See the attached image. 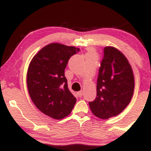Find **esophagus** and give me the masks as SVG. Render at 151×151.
<instances>
[{"label": "esophagus", "mask_w": 151, "mask_h": 151, "mask_svg": "<svg viewBox=\"0 0 151 151\" xmlns=\"http://www.w3.org/2000/svg\"><path fill=\"white\" fill-rule=\"evenodd\" d=\"M77 95L79 96V97H81V96H82V95H83V91H82V90H81V91H78Z\"/></svg>", "instance_id": "obj_1"}]
</instances>
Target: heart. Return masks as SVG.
I'll return each instance as SVG.
<instances>
[{
	"label": "heart",
	"mask_w": 151,
	"mask_h": 151,
	"mask_svg": "<svg viewBox=\"0 0 151 151\" xmlns=\"http://www.w3.org/2000/svg\"><path fill=\"white\" fill-rule=\"evenodd\" d=\"M89 53H93V52H92V50H89V52L88 53V54H89Z\"/></svg>",
	"instance_id": "obj_1"
}]
</instances>
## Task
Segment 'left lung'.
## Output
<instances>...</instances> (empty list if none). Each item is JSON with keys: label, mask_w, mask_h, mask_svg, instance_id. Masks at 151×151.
Returning <instances> with one entry per match:
<instances>
[{"label": "left lung", "mask_w": 151, "mask_h": 151, "mask_svg": "<svg viewBox=\"0 0 151 151\" xmlns=\"http://www.w3.org/2000/svg\"><path fill=\"white\" fill-rule=\"evenodd\" d=\"M99 68L96 98L89 105L93 115L108 119L129 105L134 90V75L129 60L114 47L107 46Z\"/></svg>", "instance_id": "8db88e82"}]
</instances>
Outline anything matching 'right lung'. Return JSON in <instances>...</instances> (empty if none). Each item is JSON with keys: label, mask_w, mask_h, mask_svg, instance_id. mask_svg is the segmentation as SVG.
Here are the masks:
<instances>
[{"label": "right lung", "mask_w": 151, "mask_h": 151, "mask_svg": "<svg viewBox=\"0 0 151 151\" xmlns=\"http://www.w3.org/2000/svg\"><path fill=\"white\" fill-rule=\"evenodd\" d=\"M79 48L50 43L32 58L27 72L31 99L42 113L54 119L70 115L77 99L67 86L65 70L69 59Z\"/></svg>", "instance_id": "1"}]
</instances>
